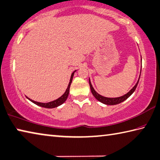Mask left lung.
Instances as JSON below:
<instances>
[{
    "label": "left lung",
    "mask_w": 160,
    "mask_h": 160,
    "mask_svg": "<svg viewBox=\"0 0 160 160\" xmlns=\"http://www.w3.org/2000/svg\"><path fill=\"white\" fill-rule=\"evenodd\" d=\"M140 75H141V74H140ZM140 75H139V77H138V79L137 81V83L135 84V86L133 87V88H132L130 90H129V91L128 93H126L125 95H122V96H120V97H118V98H106V97H104V96H102L101 95H99V93L96 92L95 89L93 88V87H92V84H91V82H90V79H89V85H90V90H91L92 94L93 95V96H94V97L96 99H98V101H99L100 102H102V103H103L104 104H107V105H116V104L121 103V102L126 100V99H127L129 97V96H130L132 94V93L134 92V90H136V88H137V86L138 83V81H139Z\"/></svg>",
    "instance_id": "1"
}]
</instances>
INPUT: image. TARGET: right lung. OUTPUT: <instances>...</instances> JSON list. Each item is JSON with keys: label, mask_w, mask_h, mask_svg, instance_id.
<instances>
[{"label": "right lung", "mask_w": 160, "mask_h": 160, "mask_svg": "<svg viewBox=\"0 0 160 160\" xmlns=\"http://www.w3.org/2000/svg\"><path fill=\"white\" fill-rule=\"evenodd\" d=\"M77 72V70H75L73 72V73L71 75V77H70V82H69L68 84V86L67 89H66L65 92H64V94H63L62 96H61L59 98L56 99V100H53L52 102H47V103H42V102H35L34 100H32V99H30L29 98L26 97L28 98V99H29L30 101L32 102V103L35 104L36 105H38V106H40L42 107H44V108H56V107H59L60 105L62 104L64 102L66 101V99H67L68 97V95H69V92H70V85L72 83V79H73V77H74V72Z\"/></svg>", "instance_id": "add662e5"}]
</instances>
